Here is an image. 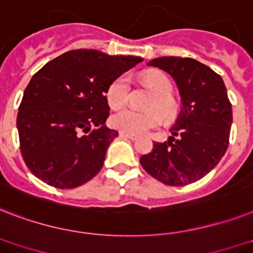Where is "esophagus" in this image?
Instances as JSON below:
<instances>
[{
	"mask_svg": "<svg viewBox=\"0 0 253 253\" xmlns=\"http://www.w3.org/2000/svg\"><path fill=\"white\" fill-rule=\"evenodd\" d=\"M120 135L122 137H127V139H131V140H135V139H136V135H133V133L125 132V131H121Z\"/></svg>",
	"mask_w": 253,
	"mask_h": 253,
	"instance_id": "1",
	"label": "esophagus"
}]
</instances>
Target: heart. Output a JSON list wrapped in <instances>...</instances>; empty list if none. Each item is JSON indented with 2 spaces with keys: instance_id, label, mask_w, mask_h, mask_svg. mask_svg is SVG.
<instances>
[{
  "instance_id": "heart-1",
  "label": "heart",
  "mask_w": 253,
  "mask_h": 253,
  "mask_svg": "<svg viewBox=\"0 0 253 253\" xmlns=\"http://www.w3.org/2000/svg\"><path fill=\"white\" fill-rule=\"evenodd\" d=\"M144 80L156 93L155 98H152L148 105V109L151 110L140 113L135 112L132 109H123L114 113L110 117V125L114 128L128 133H143L159 126L161 123V117L165 122H171L178 116L179 106L175 98L171 96L173 84L169 78L161 71H151L145 74ZM128 94L130 79L123 74L108 85L105 93L106 101L113 109L122 108L126 105Z\"/></svg>"
}]
</instances>
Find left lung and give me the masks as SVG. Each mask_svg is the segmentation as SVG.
Masks as SVG:
<instances>
[{"label":"left lung","instance_id":"left-lung-1","mask_svg":"<svg viewBox=\"0 0 253 253\" xmlns=\"http://www.w3.org/2000/svg\"><path fill=\"white\" fill-rule=\"evenodd\" d=\"M149 66L169 73L178 84L182 110L170 131L173 136L153 143L141 156L143 169L168 186H186L214 169L229 147L233 109L222 78L196 59L161 57Z\"/></svg>","mask_w":253,"mask_h":253}]
</instances>
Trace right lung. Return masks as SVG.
Listing matches in <instances>:
<instances>
[{
  "mask_svg": "<svg viewBox=\"0 0 253 253\" xmlns=\"http://www.w3.org/2000/svg\"><path fill=\"white\" fill-rule=\"evenodd\" d=\"M141 61L78 49L35 74L16 117L20 153L31 173L65 190L87 183L101 170L106 149L118 136L105 126L106 88Z\"/></svg>",
  "mask_w": 253,
  "mask_h": 253,
  "instance_id": "obj_1",
  "label": "right lung"
}]
</instances>
